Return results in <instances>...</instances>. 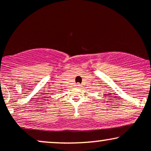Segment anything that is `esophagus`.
<instances>
[{
    "mask_svg": "<svg viewBox=\"0 0 151 151\" xmlns=\"http://www.w3.org/2000/svg\"><path fill=\"white\" fill-rule=\"evenodd\" d=\"M76 86H77V87H80V86H81V85H80V84H77Z\"/></svg>",
    "mask_w": 151,
    "mask_h": 151,
    "instance_id": "34e87169",
    "label": "esophagus"
}]
</instances>
